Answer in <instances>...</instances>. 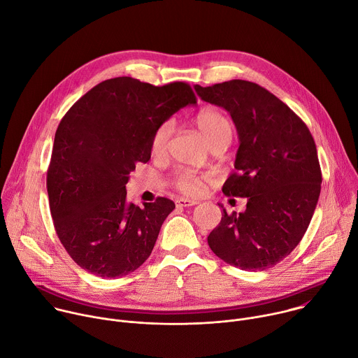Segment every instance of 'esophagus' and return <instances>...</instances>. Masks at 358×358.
<instances>
[{
    "label": "esophagus",
    "instance_id": "obj_1",
    "mask_svg": "<svg viewBox=\"0 0 358 358\" xmlns=\"http://www.w3.org/2000/svg\"><path fill=\"white\" fill-rule=\"evenodd\" d=\"M196 201H192V199H188V198H178L177 201H176V206L177 207H184V208H187V207H194V206H196Z\"/></svg>",
    "mask_w": 358,
    "mask_h": 358
}]
</instances>
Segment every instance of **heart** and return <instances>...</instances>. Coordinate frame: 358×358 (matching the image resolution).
Returning <instances> with one entry per match:
<instances>
[{"label": "heart", "instance_id": "obj_1", "mask_svg": "<svg viewBox=\"0 0 358 358\" xmlns=\"http://www.w3.org/2000/svg\"><path fill=\"white\" fill-rule=\"evenodd\" d=\"M194 122L199 129L203 140L207 141L210 147L221 141H229L232 136V123L228 116L215 108H203L201 109ZM173 131V123L164 122L162 123L150 140V150L152 156H162L167 148L170 136ZM210 177L207 174H195L191 171H178L173 177V185L177 191L188 196H196L206 191Z\"/></svg>", "mask_w": 358, "mask_h": 358}]
</instances>
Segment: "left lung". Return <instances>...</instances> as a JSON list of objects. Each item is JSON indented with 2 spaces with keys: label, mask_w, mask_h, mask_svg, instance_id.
Segmentation results:
<instances>
[{
  "label": "left lung",
  "mask_w": 358,
  "mask_h": 358,
  "mask_svg": "<svg viewBox=\"0 0 358 358\" xmlns=\"http://www.w3.org/2000/svg\"><path fill=\"white\" fill-rule=\"evenodd\" d=\"M195 90L229 112L236 126V171L222 192L248 198L239 214L220 206L222 218L208 245L231 266L269 269L297 246L317 206L322 170L313 136L280 99L253 82L234 79Z\"/></svg>",
  "instance_id": "1"
}]
</instances>
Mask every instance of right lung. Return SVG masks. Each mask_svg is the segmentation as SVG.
<instances>
[{
	"label": "right lung",
	"instance_id": "right-lung-1",
	"mask_svg": "<svg viewBox=\"0 0 358 358\" xmlns=\"http://www.w3.org/2000/svg\"><path fill=\"white\" fill-rule=\"evenodd\" d=\"M196 97L185 82L155 86L129 76L103 80L62 117L46 173L49 208L69 257L99 278L140 268L176 203L126 201L129 174L151 156L155 130Z\"/></svg>",
	"mask_w": 358,
	"mask_h": 358
}]
</instances>
